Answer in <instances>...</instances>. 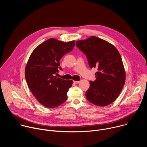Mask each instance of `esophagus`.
Returning <instances> with one entry per match:
<instances>
[{"instance_id":"1","label":"esophagus","mask_w":147,"mask_h":147,"mask_svg":"<svg viewBox=\"0 0 147 147\" xmlns=\"http://www.w3.org/2000/svg\"><path fill=\"white\" fill-rule=\"evenodd\" d=\"M73 82H74V83H75V84H78V83L80 82L79 81H73Z\"/></svg>"}]
</instances>
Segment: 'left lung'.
<instances>
[{
    "label": "left lung",
    "mask_w": 147,
    "mask_h": 147,
    "mask_svg": "<svg viewBox=\"0 0 147 147\" xmlns=\"http://www.w3.org/2000/svg\"><path fill=\"white\" fill-rule=\"evenodd\" d=\"M84 53L90 68H96V80L90 81L86 93L87 100L100 107L112 103L118 97L125 80V72L117 49L108 42L92 36L76 42Z\"/></svg>",
    "instance_id": "8db88e82"
}]
</instances>
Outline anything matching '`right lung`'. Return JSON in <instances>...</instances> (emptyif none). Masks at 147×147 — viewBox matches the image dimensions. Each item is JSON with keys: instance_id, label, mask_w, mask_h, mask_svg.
I'll return each mask as SVG.
<instances>
[{"instance_id": "1", "label": "right lung", "mask_w": 147, "mask_h": 147, "mask_svg": "<svg viewBox=\"0 0 147 147\" xmlns=\"http://www.w3.org/2000/svg\"><path fill=\"white\" fill-rule=\"evenodd\" d=\"M75 40L64 42L50 38L38 45L30 56L25 69V77L31 92L44 106L56 108L67 98V92L72 86V80L56 76L60 67L59 60L71 51Z\"/></svg>"}]
</instances>
